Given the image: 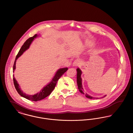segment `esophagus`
I'll return each mask as SVG.
<instances>
[{
  "label": "esophagus",
  "instance_id": "esophagus-1",
  "mask_svg": "<svg viewBox=\"0 0 133 133\" xmlns=\"http://www.w3.org/2000/svg\"><path fill=\"white\" fill-rule=\"evenodd\" d=\"M79 61L78 60H75L74 61V62L73 63V66H78V65H79Z\"/></svg>",
  "mask_w": 133,
  "mask_h": 133
}]
</instances>
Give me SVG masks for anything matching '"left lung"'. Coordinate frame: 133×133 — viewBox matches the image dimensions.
Here are the masks:
<instances>
[{"label":"left lung","instance_id":"left-lung-1","mask_svg":"<svg viewBox=\"0 0 133 133\" xmlns=\"http://www.w3.org/2000/svg\"><path fill=\"white\" fill-rule=\"evenodd\" d=\"M77 83L78 87V89H79L80 92L81 93L83 94H85V96L87 98H89V99H96L95 98H93V97L89 96V95H88L86 93L84 94V93L83 92L84 90H83L82 85V79H81V75L82 74V71L79 68H77ZM106 96H105L104 97H105Z\"/></svg>","mask_w":133,"mask_h":133}]
</instances>
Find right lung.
I'll use <instances>...</instances> for the list:
<instances>
[{
	"mask_svg": "<svg viewBox=\"0 0 133 133\" xmlns=\"http://www.w3.org/2000/svg\"><path fill=\"white\" fill-rule=\"evenodd\" d=\"M37 36V34H35L33 37L28 38L24 42L23 45L22 46V47H21L17 55L16 56L15 60L14 61V63L13 67V72H14V70H15V65H16V60L23 53V52L25 51L29 48V46H30V45L31 44L33 39H34V38H36ZM67 70H68L67 68H61V69L58 70L57 71L56 74L54 77V78H53L52 80L51 81V82L50 83H49L48 85H47L46 86H45L41 90V91H40L39 93H38L35 95H27L25 93H23V92L21 90V89L19 87V84H18L16 80H15V78L14 77V75H13L14 85L15 88L16 89V91H17L18 94L21 96L25 98L28 100L32 101H40L41 100L44 99L45 98L47 97V96H48L50 94L51 92L55 88L58 80L60 79V78L61 76H62V75H63L64 73L67 71Z\"/></svg>",
	"mask_w": 133,
	"mask_h": 133,
	"instance_id": "obj_1",
	"label": "right lung"
}]
</instances>
